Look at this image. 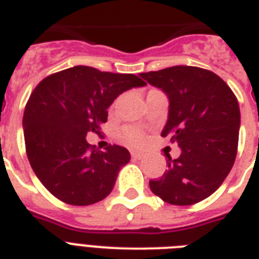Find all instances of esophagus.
<instances>
[{
  "label": "esophagus",
  "mask_w": 259,
  "mask_h": 259,
  "mask_svg": "<svg viewBox=\"0 0 259 259\" xmlns=\"http://www.w3.org/2000/svg\"><path fill=\"white\" fill-rule=\"evenodd\" d=\"M144 156H145V154L142 153V152H132V157L137 158V160H141V158H144Z\"/></svg>",
  "instance_id": "1"
}]
</instances>
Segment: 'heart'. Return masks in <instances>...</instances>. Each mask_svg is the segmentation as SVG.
Instances as JSON below:
<instances>
[{"instance_id": "1", "label": "heart", "mask_w": 259, "mask_h": 259, "mask_svg": "<svg viewBox=\"0 0 259 259\" xmlns=\"http://www.w3.org/2000/svg\"><path fill=\"white\" fill-rule=\"evenodd\" d=\"M121 137L123 141H126L130 145L138 146L141 145L144 140H145V134H144V132L140 127H136V126H125L121 130Z\"/></svg>"}]
</instances>
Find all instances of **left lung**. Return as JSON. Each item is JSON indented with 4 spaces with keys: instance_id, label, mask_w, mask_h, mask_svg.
I'll list each match as a JSON object with an SVG mask.
<instances>
[{
    "instance_id": "1",
    "label": "left lung",
    "mask_w": 259,
    "mask_h": 259,
    "mask_svg": "<svg viewBox=\"0 0 259 259\" xmlns=\"http://www.w3.org/2000/svg\"><path fill=\"white\" fill-rule=\"evenodd\" d=\"M169 98L162 137L181 149L180 157L166 154L168 170L150 180L154 195L175 205H191L212 195L234 165L241 113L227 83L211 71L175 66L140 74Z\"/></svg>"
}]
</instances>
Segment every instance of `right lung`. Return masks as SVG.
<instances>
[{"label":"right lung","instance_id":"right-lung-1","mask_svg":"<svg viewBox=\"0 0 259 259\" xmlns=\"http://www.w3.org/2000/svg\"><path fill=\"white\" fill-rule=\"evenodd\" d=\"M145 84L133 74L76 66L36 86L22 118L26 156L55 197L67 204L90 205L113 191L118 172L130 161L129 150L119 145L97 150L86 136L101 133L107 109L119 94Z\"/></svg>","mask_w":259,"mask_h":259}]
</instances>
